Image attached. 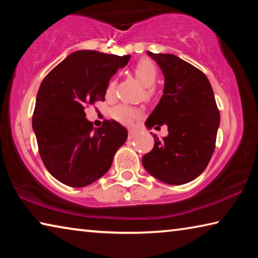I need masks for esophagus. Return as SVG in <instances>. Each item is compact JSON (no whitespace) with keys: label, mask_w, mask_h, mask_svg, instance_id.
Listing matches in <instances>:
<instances>
[{"label":"esophagus","mask_w":258,"mask_h":258,"mask_svg":"<svg viewBox=\"0 0 258 258\" xmlns=\"http://www.w3.org/2000/svg\"><path fill=\"white\" fill-rule=\"evenodd\" d=\"M135 135H137V131H135V130H130L128 131V139H133Z\"/></svg>","instance_id":"esophagus-1"}]
</instances>
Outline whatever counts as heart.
<instances>
[{
	"label": "heart",
	"mask_w": 258,
	"mask_h": 258,
	"mask_svg": "<svg viewBox=\"0 0 258 258\" xmlns=\"http://www.w3.org/2000/svg\"><path fill=\"white\" fill-rule=\"evenodd\" d=\"M134 74L138 77V80L142 83L143 85L147 87L152 86L157 81V76H158V72L154 63L150 60H141L137 63L134 68ZM116 82L110 81L108 83L106 87V95L107 97H111L115 92ZM141 113L133 107L126 106V104H119V106L115 107L111 110V117L115 120L119 121V123L131 126L137 123V120L140 118Z\"/></svg>",
	"instance_id": "b5f03b06"
}]
</instances>
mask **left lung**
I'll use <instances>...</instances> for the list:
<instances>
[{"instance_id":"8db88e82","label":"left lung","mask_w":258,"mask_h":258,"mask_svg":"<svg viewBox=\"0 0 258 258\" xmlns=\"http://www.w3.org/2000/svg\"><path fill=\"white\" fill-rule=\"evenodd\" d=\"M163 72L164 93L146 121L166 125L167 137L154 135V149L142 157L146 171L164 183L180 185L207 167L215 149L220 112L211 83L203 72L174 54L147 52Z\"/></svg>"}]
</instances>
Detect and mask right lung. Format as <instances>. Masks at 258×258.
<instances>
[{"instance_id": "obj_1", "label": "right lung", "mask_w": 258, "mask_h": 258, "mask_svg": "<svg viewBox=\"0 0 258 258\" xmlns=\"http://www.w3.org/2000/svg\"><path fill=\"white\" fill-rule=\"evenodd\" d=\"M130 58V54L75 51L41 83L33 131L46 169L63 184L83 187L99 180L127 139V130L115 120L94 128L84 107L104 101L109 81Z\"/></svg>"}]
</instances>
